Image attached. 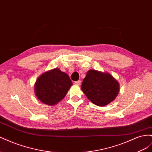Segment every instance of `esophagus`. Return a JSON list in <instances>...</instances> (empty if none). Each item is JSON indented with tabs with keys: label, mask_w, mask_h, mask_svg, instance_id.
Returning a JSON list of instances; mask_svg holds the SVG:
<instances>
[{
	"label": "esophagus",
	"mask_w": 152,
	"mask_h": 152,
	"mask_svg": "<svg viewBox=\"0 0 152 152\" xmlns=\"http://www.w3.org/2000/svg\"><path fill=\"white\" fill-rule=\"evenodd\" d=\"M74 84H75V85H77V86H80V84H81V81L79 80H77V81H76V82H74Z\"/></svg>",
	"instance_id": "esophagus-1"
}]
</instances>
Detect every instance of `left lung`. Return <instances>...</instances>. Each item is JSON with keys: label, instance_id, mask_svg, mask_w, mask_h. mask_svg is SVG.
<instances>
[{"label": "left lung", "instance_id": "left-lung-1", "mask_svg": "<svg viewBox=\"0 0 152 152\" xmlns=\"http://www.w3.org/2000/svg\"><path fill=\"white\" fill-rule=\"evenodd\" d=\"M81 89L92 103L103 107L116 98L119 84L109 73L91 70L82 82Z\"/></svg>", "mask_w": 152, "mask_h": 152}]
</instances>
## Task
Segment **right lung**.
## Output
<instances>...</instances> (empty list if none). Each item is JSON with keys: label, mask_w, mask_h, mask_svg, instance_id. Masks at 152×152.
<instances>
[{"label": "right lung", "mask_w": 152, "mask_h": 152, "mask_svg": "<svg viewBox=\"0 0 152 152\" xmlns=\"http://www.w3.org/2000/svg\"><path fill=\"white\" fill-rule=\"evenodd\" d=\"M72 86L70 77L58 68L44 73L37 80L35 92L42 103L54 105L66 96Z\"/></svg>", "instance_id": "add662e5"}]
</instances>
